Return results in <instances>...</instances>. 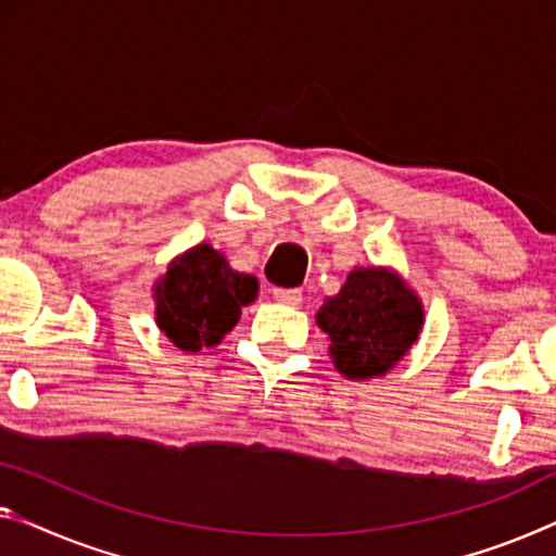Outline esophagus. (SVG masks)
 <instances>
[{
	"label": "esophagus",
	"instance_id": "34e87169",
	"mask_svg": "<svg viewBox=\"0 0 556 556\" xmlns=\"http://www.w3.org/2000/svg\"><path fill=\"white\" fill-rule=\"evenodd\" d=\"M273 298L283 305H301L303 293L298 288H276L273 290Z\"/></svg>",
	"mask_w": 556,
	"mask_h": 556
}]
</instances>
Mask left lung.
<instances>
[{
  "instance_id": "left-lung-1",
  "label": "left lung",
  "mask_w": 556,
  "mask_h": 556,
  "mask_svg": "<svg viewBox=\"0 0 556 556\" xmlns=\"http://www.w3.org/2000/svg\"><path fill=\"white\" fill-rule=\"evenodd\" d=\"M330 340V361L348 380L388 375L413 350L425 326L420 295L395 268H353L338 295L315 315Z\"/></svg>"
}]
</instances>
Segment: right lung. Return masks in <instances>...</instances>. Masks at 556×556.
I'll list each match as a JSON object with an SVG mask.
<instances>
[{
    "label": "right lung",
    "mask_w": 556,
    "mask_h": 556,
    "mask_svg": "<svg viewBox=\"0 0 556 556\" xmlns=\"http://www.w3.org/2000/svg\"><path fill=\"white\" fill-rule=\"evenodd\" d=\"M258 298V278L230 268L211 243L176 255L153 283L156 326L184 353L216 348Z\"/></svg>",
    "instance_id": "add662e5"
}]
</instances>
